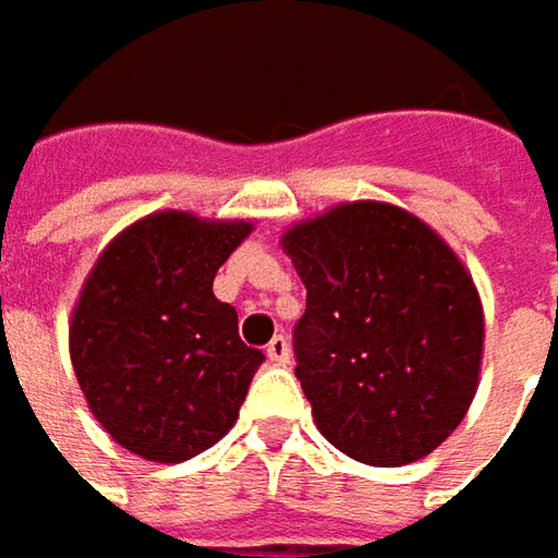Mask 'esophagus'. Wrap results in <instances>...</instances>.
<instances>
[{
	"instance_id": "34e87169",
	"label": "esophagus",
	"mask_w": 558,
	"mask_h": 558,
	"mask_svg": "<svg viewBox=\"0 0 558 558\" xmlns=\"http://www.w3.org/2000/svg\"><path fill=\"white\" fill-rule=\"evenodd\" d=\"M267 356L276 363V366H286V363L291 360L289 338H286V335H276V338L267 344Z\"/></svg>"
}]
</instances>
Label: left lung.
Segmentation results:
<instances>
[{
    "label": "left lung",
    "mask_w": 558,
    "mask_h": 558,
    "mask_svg": "<svg viewBox=\"0 0 558 558\" xmlns=\"http://www.w3.org/2000/svg\"><path fill=\"white\" fill-rule=\"evenodd\" d=\"M282 251L307 289L294 375L323 438L366 465L428 457L482 375L484 307L457 251L388 202L335 204Z\"/></svg>",
    "instance_id": "1"
}]
</instances>
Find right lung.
<instances>
[{
    "mask_svg": "<svg viewBox=\"0 0 558 558\" xmlns=\"http://www.w3.org/2000/svg\"><path fill=\"white\" fill-rule=\"evenodd\" d=\"M251 220L158 210L118 232L71 313V363L98 425L148 462H183L235 425L264 354L214 276Z\"/></svg>",
    "mask_w": 558,
    "mask_h": 558,
    "instance_id": "add662e5",
    "label": "right lung"
}]
</instances>
